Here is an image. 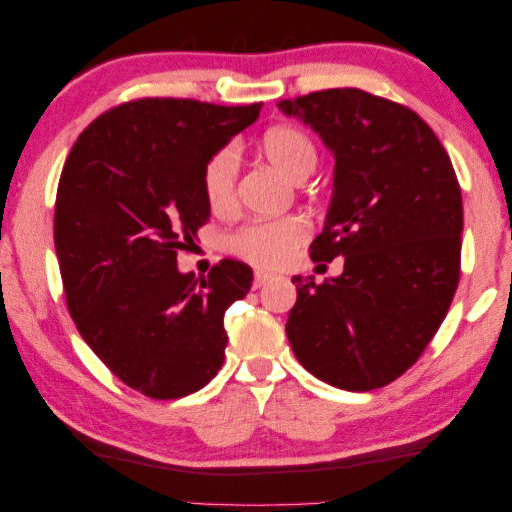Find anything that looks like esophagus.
Here are the masks:
<instances>
[{
	"instance_id": "obj_1",
	"label": "esophagus",
	"mask_w": 512,
	"mask_h": 512,
	"mask_svg": "<svg viewBox=\"0 0 512 512\" xmlns=\"http://www.w3.org/2000/svg\"><path fill=\"white\" fill-rule=\"evenodd\" d=\"M272 281V274H267V272H263V270H258L256 274H254V288L258 290V288H263L265 283H270Z\"/></svg>"
}]
</instances>
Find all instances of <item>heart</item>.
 <instances>
[{
  "label": "heart",
  "instance_id": "b5f03b06",
  "mask_svg": "<svg viewBox=\"0 0 512 512\" xmlns=\"http://www.w3.org/2000/svg\"><path fill=\"white\" fill-rule=\"evenodd\" d=\"M261 149L276 170L292 181L311 177L317 165V147L304 129L292 124H276L261 138ZM238 152L231 145L220 147L208 156L201 170V190L213 213L229 211L236 199ZM308 224L301 217L249 222L233 231L226 247L245 261L258 267H281L290 261L295 249L306 240Z\"/></svg>",
  "mask_w": 512,
  "mask_h": 512
}]
</instances>
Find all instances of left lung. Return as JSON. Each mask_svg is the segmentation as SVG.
<instances>
[{
	"label": "left lung",
	"mask_w": 512,
	"mask_h": 512,
	"mask_svg": "<svg viewBox=\"0 0 512 512\" xmlns=\"http://www.w3.org/2000/svg\"><path fill=\"white\" fill-rule=\"evenodd\" d=\"M279 108L335 156L331 208L311 258H345L335 279H292L290 347L335 388H383L417 363L456 295L463 197L454 165L420 115L365 90H320Z\"/></svg>",
	"instance_id": "obj_1"
}]
</instances>
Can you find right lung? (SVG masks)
<instances>
[{"instance_id": "obj_1", "label": "right lung", "mask_w": 512, "mask_h": 512, "mask_svg": "<svg viewBox=\"0 0 512 512\" xmlns=\"http://www.w3.org/2000/svg\"><path fill=\"white\" fill-rule=\"evenodd\" d=\"M261 106L131 99L83 129L63 165L54 245L67 311L108 370L149 399L192 395L224 363V313L249 292L251 267L224 258L197 279L177 254L211 217L204 163Z\"/></svg>"}]
</instances>
